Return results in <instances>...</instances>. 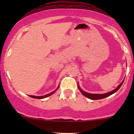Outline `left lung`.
I'll return each mask as SVG.
<instances>
[{
  "mask_svg": "<svg viewBox=\"0 0 134 134\" xmlns=\"http://www.w3.org/2000/svg\"><path fill=\"white\" fill-rule=\"evenodd\" d=\"M123 82H124V81H122V82H121L119 85V86L115 89V90H113V91H111V92H109L108 93H105V94H91V93H88L87 92H85V91H83V90H81L80 87L79 86H78V88H79L80 91V92L82 93V94H83V95H84L85 97H87V98H90V99H91V100H99V99H102V98H106V97H109V96H110L111 94H113V93H115L116 91H118V90H119L120 87H121V86H122V83H123Z\"/></svg>",
  "mask_w": 134,
  "mask_h": 134,
  "instance_id": "obj_1",
  "label": "left lung"
}]
</instances>
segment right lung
I'll return each mask as SVG.
<instances>
[{
    "instance_id": "add662e5",
    "label": "right lung",
    "mask_w": 134,
    "mask_h": 134,
    "mask_svg": "<svg viewBox=\"0 0 134 134\" xmlns=\"http://www.w3.org/2000/svg\"><path fill=\"white\" fill-rule=\"evenodd\" d=\"M56 91V90H55V91H52V93H49V94H46V95H44V96H41V97H36V96H32V95H30V97H32V98H38V99H42V98H46V97H48V96H50V95H51V94H52Z\"/></svg>"
}]
</instances>
